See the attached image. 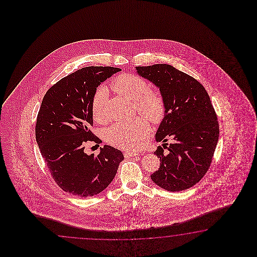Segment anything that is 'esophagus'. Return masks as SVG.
<instances>
[{"instance_id": "34e87169", "label": "esophagus", "mask_w": 257, "mask_h": 257, "mask_svg": "<svg viewBox=\"0 0 257 257\" xmlns=\"http://www.w3.org/2000/svg\"><path fill=\"white\" fill-rule=\"evenodd\" d=\"M137 155H139V153H134V152H125V153H124V156H125V158L134 157V156H137Z\"/></svg>"}]
</instances>
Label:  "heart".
Segmentation results:
<instances>
[{
	"mask_svg": "<svg viewBox=\"0 0 257 257\" xmlns=\"http://www.w3.org/2000/svg\"><path fill=\"white\" fill-rule=\"evenodd\" d=\"M113 91L121 96L133 101L134 111L154 124L164 119L165 104L164 97L157 91L151 90L146 80L135 74H121L111 82ZM106 92L104 88L98 89L92 100L93 120L104 123L106 119L104 101ZM151 133L148 121L136 117L126 122L115 123L105 131V141L111 145L123 150L138 151L147 142Z\"/></svg>",
	"mask_w": 257,
	"mask_h": 257,
	"instance_id": "b5f03b06",
	"label": "heart"
}]
</instances>
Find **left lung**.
<instances>
[{
    "label": "left lung",
    "mask_w": 257,
    "mask_h": 257,
    "mask_svg": "<svg viewBox=\"0 0 257 257\" xmlns=\"http://www.w3.org/2000/svg\"><path fill=\"white\" fill-rule=\"evenodd\" d=\"M136 69L160 89L165 104L155 135L157 142H164L154 152L161 164L151 178L168 191L188 189L208 172L218 141L219 126L208 92L195 78L169 64ZM170 138L173 142L168 146Z\"/></svg>",
    "instance_id": "obj_1"
}]
</instances>
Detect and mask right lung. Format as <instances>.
Returning a JSON list of instances; mask_svg holds the SVG:
<instances>
[{"label":"right lung","mask_w":257,"mask_h":257,"mask_svg":"<svg viewBox=\"0 0 257 257\" xmlns=\"http://www.w3.org/2000/svg\"><path fill=\"white\" fill-rule=\"evenodd\" d=\"M119 68L90 66L72 72L49 88L39 108L36 140L57 185L77 197H93L115 177L124 156L104 145L98 155L84 153L87 142L101 143L93 126L92 100L101 82Z\"/></svg>","instance_id":"obj_1"}]
</instances>
